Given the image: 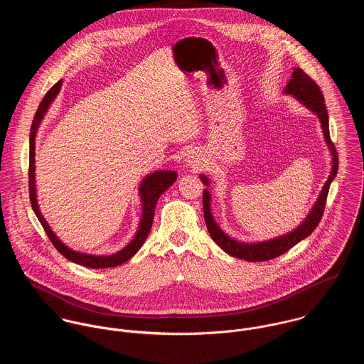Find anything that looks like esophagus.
<instances>
[{
	"instance_id": "obj_1",
	"label": "esophagus",
	"mask_w": 364,
	"mask_h": 364,
	"mask_svg": "<svg viewBox=\"0 0 364 364\" xmlns=\"http://www.w3.org/2000/svg\"><path fill=\"white\" fill-rule=\"evenodd\" d=\"M185 164L191 168H198L200 165V156L198 151H192L189 153L185 158Z\"/></svg>"
}]
</instances>
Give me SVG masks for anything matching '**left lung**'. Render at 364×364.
Instances as JSON below:
<instances>
[{
    "mask_svg": "<svg viewBox=\"0 0 364 364\" xmlns=\"http://www.w3.org/2000/svg\"><path fill=\"white\" fill-rule=\"evenodd\" d=\"M283 92L286 95H293L300 104L304 105L319 119L321 129H322V133L325 137V143L332 156L331 173H329L325 185L322 186V191H321L316 202L314 203L311 211L309 213V215L304 218V221L297 228H294L293 231H290L284 235H280V237H276V238L267 240V241H260V242H241V241H237V240L231 238L230 235H227L218 227V224L215 223V220L211 214V208H210L211 195H210L208 189H205V192H203V213H205V221L208 225V232H210L211 238L214 240V242L224 252H227L228 255L235 257L238 259L248 260V262L273 259V258L283 255L284 252L291 250L296 244H299L300 241L307 238L321 221L325 203H326V196L329 192V186L338 173V162L339 161H338L335 146L331 141L328 112H326L323 95H322L319 87L301 68H294L291 78L287 82ZM200 181L205 185L210 186V181L206 175H200Z\"/></svg>",
    "mask_w": 364,
    "mask_h": 364,
    "instance_id": "1",
    "label": "left lung"
}]
</instances>
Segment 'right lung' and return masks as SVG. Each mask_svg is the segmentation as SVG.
<instances>
[{"mask_svg": "<svg viewBox=\"0 0 364 364\" xmlns=\"http://www.w3.org/2000/svg\"><path fill=\"white\" fill-rule=\"evenodd\" d=\"M61 85H63V80L55 82L52 88L49 90V92L45 95V98L42 100V102L36 110V114L33 117L32 127H31V137H29V147H31L29 149V198H31L32 208H33L38 220L43 225V228H45L48 237L50 238L53 245L55 247V250L64 258H67V259L71 260L74 263H78L81 266L92 267V269L114 267V266H119V264L124 263L126 260L133 258L137 254V251L143 247L144 241L149 237L151 225H153L156 202H158L159 196L176 181L178 173L175 171H156V172H153L150 175H146L143 178V181L139 186V195H140V202H141L140 224H139V228H137L136 235L133 237V240L124 248H122L120 251H117L112 255H92V254H84V252L74 251V250L68 248L65 244H63L61 240H58V237L53 232L50 225L48 224L43 214L41 213V208L38 205V199H36V181H35V140H36L38 129H39L45 114L48 113L53 101L58 95V92L61 90Z\"/></svg>", "mask_w": 364, "mask_h": 364, "instance_id": "right-lung-1", "label": "right lung"}]
</instances>
